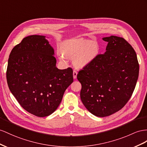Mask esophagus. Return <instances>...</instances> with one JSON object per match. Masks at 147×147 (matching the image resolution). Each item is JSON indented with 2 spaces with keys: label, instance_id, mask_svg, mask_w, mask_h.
<instances>
[{
  "label": "esophagus",
  "instance_id": "obj_1",
  "mask_svg": "<svg viewBox=\"0 0 147 147\" xmlns=\"http://www.w3.org/2000/svg\"><path fill=\"white\" fill-rule=\"evenodd\" d=\"M77 74H78L77 71L74 70V71H73V78H74V79H76V78H77Z\"/></svg>",
  "mask_w": 147,
  "mask_h": 147
}]
</instances>
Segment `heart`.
I'll list each match as a JSON object with an SVG mask.
<instances>
[{"instance_id":"b5f03b06","label":"heart","mask_w":147,"mask_h":147,"mask_svg":"<svg viewBox=\"0 0 147 147\" xmlns=\"http://www.w3.org/2000/svg\"><path fill=\"white\" fill-rule=\"evenodd\" d=\"M59 58L65 61L66 57L74 59L75 66L82 67L92 62L98 53V48L94 41L84 39H72L66 41L61 47Z\"/></svg>"}]
</instances>
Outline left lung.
Here are the masks:
<instances>
[{"instance_id": "obj_1", "label": "left lung", "mask_w": 147, "mask_h": 147, "mask_svg": "<svg viewBox=\"0 0 147 147\" xmlns=\"http://www.w3.org/2000/svg\"><path fill=\"white\" fill-rule=\"evenodd\" d=\"M106 51L97 55L77 75L82 104L97 117L121 109L132 95L138 78L139 64L132 47L122 37L103 38Z\"/></svg>"}]
</instances>
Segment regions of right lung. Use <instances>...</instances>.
I'll return each instance as SVG.
<instances>
[{
    "mask_svg": "<svg viewBox=\"0 0 147 147\" xmlns=\"http://www.w3.org/2000/svg\"><path fill=\"white\" fill-rule=\"evenodd\" d=\"M53 55L45 36L31 35L13 47L8 60L10 91L25 111L40 117L56 110L73 82L72 68L58 69Z\"/></svg>",
    "mask_w": 147,
    "mask_h": 147,
    "instance_id": "right-lung-1",
    "label": "right lung"
}]
</instances>
